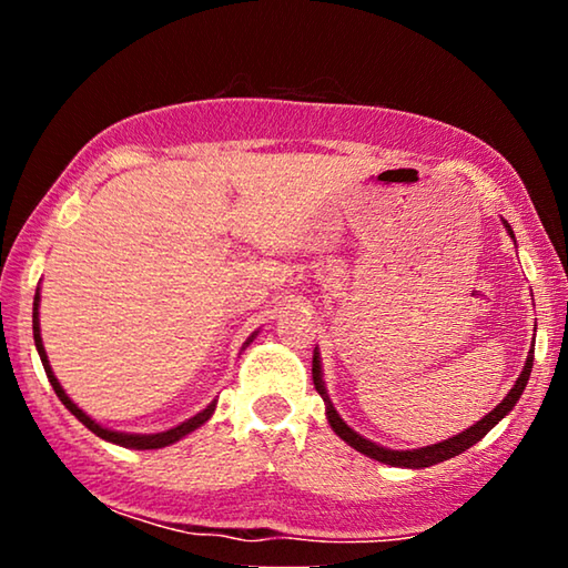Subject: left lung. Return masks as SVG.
Listing matches in <instances>:
<instances>
[{
  "instance_id": "left-lung-1",
  "label": "left lung",
  "mask_w": 568,
  "mask_h": 568,
  "mask_svg": "<svg viewBox=\"0 0 568 568\" xmlns=\"http://www.w3.org/2000/svg\"><path fill=\"white\" fill-rule=\"evenodd\" d=\"M508 233H511V225L506 223ZM514 235V233H511ZM531 365H534V351L528 353L526 358V365L521 371V376H518L516 386L508 390V396L498 403V406L488 413V416L480 418L476 426L466 428L464 434H458L454 438L448 440H440V444H434V446H426V448H416V450H390V448H383V446H376L371 444L368 438H363L355 434L353 428L345 426V423L341 420L338 413H335V408L328 403V396H325V388H323V378H321V361H318V353L313 355V383L315 388H318V393L323 396V400L328 403V420L335 434H338L345 444H351L355 450H361L363 456L368 458H376L381 460V464H388V466H406V468H426V466H434V464H440V460H448L454 458L458 454H464L466 448H470L474 444H478L480 438H484L488 430H491L498 420H501L508 410H511L516 406V400L521 398V393L526 388L528 383V376H531Z\"/></svg>"
}]
</instances>
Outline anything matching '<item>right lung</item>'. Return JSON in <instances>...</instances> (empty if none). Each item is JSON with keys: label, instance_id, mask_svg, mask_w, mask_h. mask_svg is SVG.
I'll return each mask as SVG.
<instances>
[{"label": "right lung", "instance_id": "1", "mask_svg": "<svg viewBox=\"0 0 568 568\" xmlns=\"http://www.w3.org/2000/svg\"><path fill=\"white\" fill-rule=\"evenodd\" d=\"M37 311H40V291H37V295H34V313H32V331H34V345H37V351H40V358H42V365H44V373H47V378H50V383H52V388H54V393H57V398H60L67 408L72 410V416L74 418H80L84 426H88L94 436H100V438H104V440H112V444H118V446H124V448H162V446H170V444H175V440H180L182 436H187L190 430H195L197 426H203V423L213 416V410H215V403H210V406L203 410V413H197V416H192L190 420H185V423H180V426H175V428H170V430H165V434H152V436H132V434H118V430H108V428H102L100 423H94L88 413H82L80 408L74 406V403L70 400V396H67V393L62 390V386H60V381L54 378V373H52V368H50V361H47V353H44V345H42V335H40V318H37Z\"/></svg>", "mask_w": 568, "mask_h": 568}]
</instances>
